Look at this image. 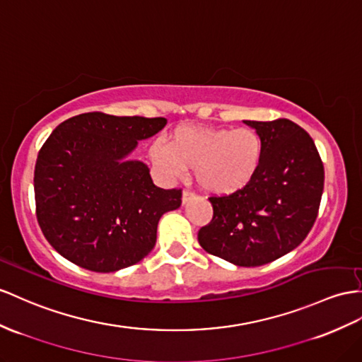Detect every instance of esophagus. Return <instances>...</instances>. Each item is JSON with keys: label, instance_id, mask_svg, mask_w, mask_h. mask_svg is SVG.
<instances>
[{"label": "esophagus", "instance_id": "1", "mask_svg": "<svg viewBox=\"0 0 362 362\" xmlns=\"http://www.w3.org/2000/svg\"><path fill=\"white\" fill-rule=\"evenodd\" d=\"M192 196H194L192 192H189V191H183V192H182V203H183V205H185V203H187Z\"/></svg>", "mask_w": 362, "mask_h": 362}]
</instances>
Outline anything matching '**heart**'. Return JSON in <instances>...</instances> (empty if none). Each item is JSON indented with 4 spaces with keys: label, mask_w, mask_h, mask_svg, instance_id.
I'll list each match as a JSON object with an SVG mask.
<instances>
[{
    "label": "heart",
    "mask_w": 362,
    "mask_h": 362,
    "mask_svg": "<svg viewBox=\"0 0 362 362\" xmlns=\"http://www.w3.org/2000/svg\"><path fill=\"white\" fill-rule=\"evenodd\" d=\"M263 141L252 128L179 127L168 145L156 141L148 156L166 177L194 168L197 183L212 196H229L254 180L263 160Z\"/></svg>",
    "instance_id": "heart-1"
}]
</instances>
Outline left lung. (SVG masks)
I'll return each instance as SVG.
<instances>
[{
    "instance_id": "obj_1",
    "label": "left lung",
    "mask_w": 362,
    "mask_h": 362,
    "mask_svg": "<svg viewBox=\"0 0 362 362\" xmlns=\"http://www.w3.org/2000/svg\"><path fill=\"white\" fill-rule=\"evenodd\" d=\"M243 122L262 137V166L242 191L209 197L214 216L199 230V243L235 266L255 267L308 237L318 216L324 166L312 137L292 120Z\"/></svg>"
}]
</instances>
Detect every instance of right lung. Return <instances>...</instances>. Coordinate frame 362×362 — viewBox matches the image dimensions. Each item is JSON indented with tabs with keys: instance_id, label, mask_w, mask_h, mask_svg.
Segmentation results:
<instances>
[{
	"instance_id": "obj_1",
	"label": "right lung",
	"mask_w": 362,
	"mask_h": 362,
	"mask_svg": "<svg viewBox=\"0 0 362 362\" xmlns=\"http://www.w3.org/2000/svg\"><path fill=\"white\" fill-rule=\"evenodd\" d=\"M165 125V117L84 113L53 129L33 183L54 251L93 272L120 271L153 251L157 223L180 206L182 192L156 187L150 168L128 156Z\"/></svg>"
}]
</instances>
